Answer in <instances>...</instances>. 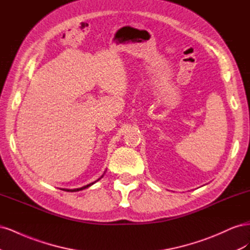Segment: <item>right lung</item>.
<instances>
[{
	"instance_id": "obj_1",
	"label": "right lung",
	"mask_w": 250,
	"mask_h": 250,
	"mask_svg": "<svg viewBox=\"0 0 250 250\" xmlns=\"http://www.w3.org/2000/svg\"><path fill=\"white\" fill-rule=\"evenodd\" d=\"M100 179V178H99ZM98 179V180H99ZM98 180H96V181H98ZM96 181H94V183H92V184H89V185H87V186H84V187H82V188H74V190H66V188H62L63 191H67V192H77V191H81V190H83V188H88V187H90L92 185H94Z\"/></svg>"
}]
</instances>
